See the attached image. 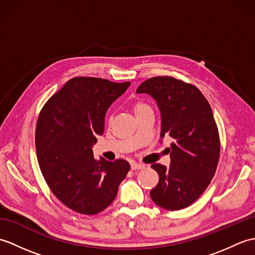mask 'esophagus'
I'll return each instance as SVG.
<instances>
[{
  "label": "esophagus",
  "instance_id": "esophagus-1",
  "mask_svg": "<svg viewBox=\"0 0 255 255\" xmlns=\"http://www.w3.org/2000/svg\"><path fill=\"white\" fill-rule=\"evenodd\" d=\"M144 167V164L141 163H137V162H133L131 163V170H141Z\"/></svg>",
  "mask_w": 255,
  "mask_h": 255
}]
</instances>
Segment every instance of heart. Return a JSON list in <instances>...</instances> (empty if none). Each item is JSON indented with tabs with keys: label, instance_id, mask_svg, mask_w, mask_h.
<instances>
[{
	"label": "heart",
	"instance_id": "b5f03b06",
	"mask_svg": "<svg viewBox=\"0 0 255 255\" xmlns=\"http://www.w3.org/2000/svg\"><path fill=\"white\" fill-rule=\"evenodd\" d=\"M145 108H149V106L145 104V103H142V102H137L136 104H134V112L136 113H139L141 112L143 110H145Z\"/></svg>",
	"mask_w": 255,
	"mask_h": 255
}]
</instances>
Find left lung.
I'll use <instances>...</instances> for the list:
<instances>
[{"instance_id": "1", "label": "left lung", "mask_w": 255, "mask_h": 255, "mask_svg": "<svg viewBox=\"0 0 255 255\" xmlns=\"http://www.w3.org/2000/svg\"><path fill=\"white\" fill-rule=\"evenodd\" d=\"M137 93L153 97L161 113L160 137L174 140L170 166L151 165L160 180L150 196L167 210L186 208L205 192L218 165L220 139L213 111L196 86L172 77L148 79Z\"/></svg>"}]
</instances>
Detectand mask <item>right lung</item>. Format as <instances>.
Wrapping results in <instances>:
<instances>
[{
    "mask_svg": "<svg viewBox=\"0 0 255 255\" xmlns=\"http://www.w3.org/2000/svg\"><path fill=\"white\" fill-rule=\"evenodd\" d=\"M129 85L73 78L48 100L38 117L35 141L40 171L53 195L79 214L107 208L130 170L123 159L95 160L92 150L97 134L104 132L108 107Z\"/></svg>",
    "mask_w": 255,
    "mask_h": 255,
    "instance_id": "right-lung-1",
    "label": "right lung"
}]
</instances>
